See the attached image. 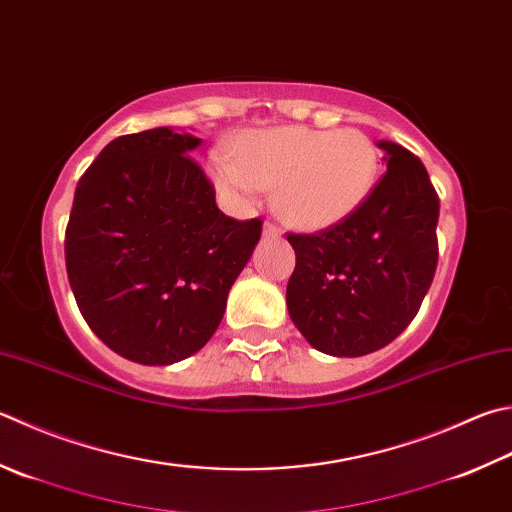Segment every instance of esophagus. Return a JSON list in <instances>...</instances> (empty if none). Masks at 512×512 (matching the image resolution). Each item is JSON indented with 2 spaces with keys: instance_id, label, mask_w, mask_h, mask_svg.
<instances>
[{
  "instance_id": "esophagus-1",
  "label": "esophagus",
  "mask_w": 512,
  "mask_h": 512,
  "mask_svg": "<svg viewBox=\"0 0 512 512\" xmlns=\"http://www.w3.org/2000/svg\"><path fill=\"white\" fill-rule=\"evenodd\" d=\"M281 234H283L281 227L274 225V223H265V227H263V236L265 238H278Z\"/></svg>"
}]
</instances>
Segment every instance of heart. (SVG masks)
I'll use <instances>...</instances> for the list:
<instances>
[{
  "label": "heart",
  "instance_id": "heart-1",
  "mask_svg": "<svg viewBox=\"0 0 512 512\" xmlns=\"http://www.w3.org/2000/svg\"><path fill=\"white\" fill-rule=\"evenodd\" d=\"M379 153L356 129L272 127L245 131L231 158H209V178L231 205H252L260 189H276V209L301 229L343 223L372 194Z\"/></svg>",
  "mask_w": 512,
  "mask_h": 512
}]
</instances>
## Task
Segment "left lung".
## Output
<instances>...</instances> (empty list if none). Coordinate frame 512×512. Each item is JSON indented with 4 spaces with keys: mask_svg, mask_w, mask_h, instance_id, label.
Returning <instances> with one entry per match:
<instances>
[{
    "mask_svg": "<svg viewBox=\"0 0 512 512\" xmlns=\"http://www.w3.org/2000/svg\"><path fill=\"white\" fill-rule=\"evenodd\" d=\"M388 165L368 200L318 234H287L296 252L289 318L330 356L381 350L417 316L437 269L439 196L423 162L376 142Z\"/></svg>",
    "mask_w": 512,
    "mask_h": 512,
    "instance_id": "8db88e82",
    "label": "left lung"
}]
</instances>
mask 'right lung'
Instances as JSON below:
<instances>
[{
    "label": "right lung",
    "instance_id": "add662e5",
    "mask_svg": "<svg viewBox=\"0 0 512 512\" xmlns=\"http://www.w3.org/2000/svg\"><path fill=\"white\" fill-rule=\"evenodd\" d=\"M200 142L171 127L120 136L75 187L64 240L73 296L98 339L133 363L202 350L260 240V218L218 209L189 156Z\"/></svg>",
    "mask_w": 512,
    "mask_h": 512
}]
</instances>
